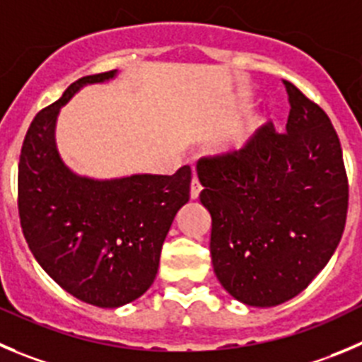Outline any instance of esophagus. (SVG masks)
Here are the masks:
<instances>
[{"instance_id":"34e87169","label":"esophagus","mask_w":362,"mask_h":362,"mask_svg":"<svg viewBox=\"0 0 362 362\" xmlns=\"http://www.w3.org/2000/svg\"><path fill=\"white\" fill-rule=\"evenodd\" d=\"M202 192V184L197 177H192L191 180V200H197Z\"/></svg>"}]
</instances>
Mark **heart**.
Segmentation results:
<instances>
[{"mask_svg":"<svg viewBox=\"0 0 362 362\" xmlns=\"http://www.w3.org/2000/svg\"><path fill=\"white\" fill-rule=\"evenodd\" d=\"M264 124H266V116H253L252 119L246 123V127L243 128V130L234 137V143H232L230 151L246 150V146L252 143V139L255 137V134H257V132L261 130Z\"/></svg>","mask_w":362,"mask_h":362,"instance_id":"heart-1","label":"heart"}]
</instances>
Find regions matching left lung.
<instances>
[{
    "label": "left lung",
    "instance_id": "left-lung-1",
    "mask_svg": "<svg viewBox=\"0 0 362 362\" xmlns=\"http://www.w3.org/2000/svg\"><path fill=\"white\" fill-rule=\"evenodd\" d=\"M286 132L272 123L243 151L198 160L211 212V255L239 302L273 307L302 293L336 252L346 223L349 180L325 110L284 80Z\"/></svg>",
    "mask_w": 362,
    "mask_h": 362
}]
</instances>
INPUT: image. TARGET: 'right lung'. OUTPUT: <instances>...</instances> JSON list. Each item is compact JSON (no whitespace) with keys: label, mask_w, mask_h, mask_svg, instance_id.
Here are the masks:
<instances>
[{"label":"right lung","mask_w":362,"mask_h":362,"mask_svg":"<svg viewBox=\"0 0 362 362\" xmlns=\"http://www.w3.org/2000/svg\"><path fill=\"white\" fill-rule=\"evenodd\" d=\"M116 73L76 80L33 117L18 173L21 228L35 261L69 295L109 309L134 302L153 284L162 243L191 185L189 165L171 177L94 180L64 164L55 143L60 107L83 86Z\"/></svg>","instance_id":"1"}]
</instances>
